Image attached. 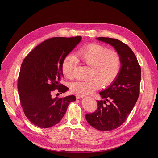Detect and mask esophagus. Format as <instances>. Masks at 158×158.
<instances>
[{
  "label": "esophagus",
  "mask_w": 158,
  "mask_h": 158,
  "mask_svg": "<svg viewBox=\"0 0 158 158\" xmlns=\"http://www.w3.org/2000/svg\"><path fill=\"white\" fill-rule=\"evenodd\" d=\"M84 96H85V95H83V94H76V97L77 99H81L82 98H84Z\"/></svg>",
  "instance_id": "esophagus-1"
}]
</instances>
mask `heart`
I'll return each mask as SVG.
<instances>
[{"label": "heart", "instance_id": "heart-1", "mask_svg": "<svg viewBox=\"0 0 158 158\" xmlns=\"http://www.w3.org/2000/svg\"><path fill=\"white\" fill-rule=\"evenodd\" d=\"M76 57L91 66V76L93 78L87 81H77L71 85L72 91L82 94H90L95 92L101 86L108 85L118 77L121 67L119 54L114 51H110L107 48L98 44L86 45L79 49ZM76 59L73 55L66 56L62 62L61 69L65 77L71 79Z\"/></svg>", "mask_w": 158, "mask_h": 158}]
</instances>
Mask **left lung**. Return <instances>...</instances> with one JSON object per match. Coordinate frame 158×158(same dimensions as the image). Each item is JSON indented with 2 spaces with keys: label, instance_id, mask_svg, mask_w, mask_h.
<instances>
[{
  "label": "left lung",
  "instance_id": "8db88e82",
  "mask_svg": "<svg viewBox=\"0 0 158 158\" xmlns=\"http://www.w3.org/2000/svg\"><path fill=\"white\" fill-rule=\"evenodd\" d=\"M98 40L113 46L121 60L120 72L106 89L99 93L104 101H97L96 112L87 114L85 119L95 129L109 131L122 125L127 119L139 95L141 67L130 48L121 40L98 37ZM106 102H109L107 105Z\"/></svg>",
  "mask_w": 158,
  "mask_h": 158
}]
</instances>
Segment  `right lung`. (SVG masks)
<instances>
[{"mask_svg":"<svg viewBox=\"0 0 158 158\" xmlns=\"http://www.w3.org/2000/svg\"><path fill=\"white\" fill-rule=\"evenodd\" d=\"M75 37H56L39 44L24 59L18 77L20 101L27 118L34 126L48 128L59 123L74 95L52 98L56 89L62 94L69 88L60 83L64 58L81 40Z\"/></svg>","mask_w":158,"mask_h":158,"instance_id":"obj_1","label":"right lung"}]
</instances>
